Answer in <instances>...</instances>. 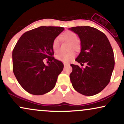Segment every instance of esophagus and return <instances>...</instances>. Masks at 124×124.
<instances>
[{
    "mask_svg": "<svg viewBox=\"0 0 124 124\" xmlns=\"http://www.w3.org/2000/svg\"><path fill=\"white\" fill-rule=\"evenodd\" d=\"M68 65H69V64L68 63H64V66H68Z\"/></svg>",
    "mask_w": 124,
    "mask_h": 124,
    "instance_id": "obj_1",
    "label": "esophagus"
}]
</instances>
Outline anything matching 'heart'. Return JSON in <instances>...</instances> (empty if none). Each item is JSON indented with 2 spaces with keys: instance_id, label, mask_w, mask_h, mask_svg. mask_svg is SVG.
<instances>
[{
  "instance_id": "1",
  "label": "heart",
  "mask_w": 124,
  "mask_h": 124,
  "mask_svg": "<svg viewBox=\"0 0 124 124\" xmlns=\"http://www.w3.org/2000/svg\"><path fill=\"white\" fill-rule=\"evenodd\" d=\"M61 38L67 40L72 43V47L75 49H78V44L77 41H78V37L76 33L71 31H67L61 35ZM52 49L54 52H57L59 49V42L58 38L54 39L52 45ZM75 54L73 51L69 52H61L56 55V58L58 60L64 62H69L75 57Z\"/></svg>"
}]
</instances>
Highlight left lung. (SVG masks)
<instances>
[{
    "mask_svg": "<svg viewBox=\"0 0 124 124\" xmlns=\"http://www.w3.org/2000/svg\"><path fill=\"white\" fill-rule=\"evenodd\" d=\"M78 35L81 51L75 59L86 66L72 67L70 79L75 90L85 96H92L101 92L110 81L114 68L113 50L106 35L97 28L90 26L69 28Z\"/></svg>",
    "mask_w": 124,
    "mask_h": 124,
    "instance_id": "left-lung-1",
    "label": "left lung"
}]
</instances>
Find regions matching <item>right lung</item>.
<instances>
[{"label": "right lung", "mask_w": 124, "mask_h": 124, "mask_svg": "<svg viewBox=\"0 0 124 124\" xmlns=\"http://www.w3.org/2000/svg\"><path fill=\"white\" fill-rule=\"evenodd\" d=\"M63 30L61 27H39L24 33L16 44L12 53L13 73L28 93L42 95L55 86L64 66L52 56V45ZM45 58L50 64H44Z\"/></svg>", "instance_id": "add662e5"}]
</instances>
